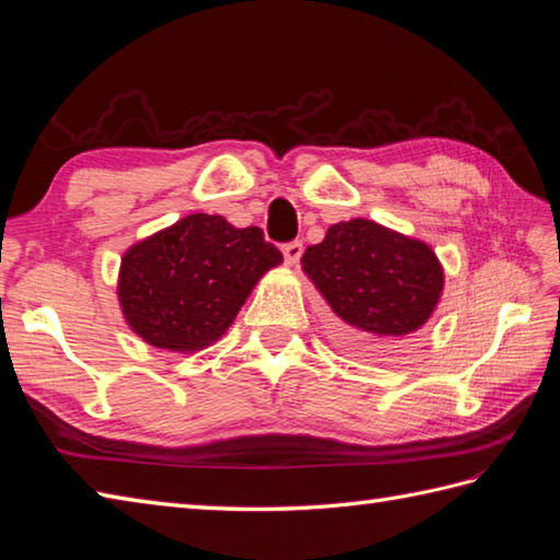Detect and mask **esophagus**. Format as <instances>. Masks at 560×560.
<instances>
[{"label": "esophagus", "instance_id": "esophagus-1", "mask_svg": "<svg viewBox=\"0 0 560 560\" xmlns=\"http://www.w3.org/2000/svg\"><path fill=\"white\" fill-rule=\"evenodd\" d=\"M281 249H283V257H287L289 265H295V261H299V259H301V255H303V243L293 241V243H287V245H283Z\"/></svg>", "mask_w": 560, "mask_h": 560}]
</instances>
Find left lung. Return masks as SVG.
Segmentation results:
<instances>
[{"instance_id": "1", "label": "left lung", "mask_w": 560, "mask_h": 560, "mask_svg": "<svg viewBox=\"0 0 560 560\" xmlns=\"http://www.w3.org/2000/svg\"><path fill=\"white\" fill-rule=\"evenodd\" d=\"M301 265L337 315L341 339L383 359L431 319L445 287L431 245L368 219L329 225Z\"/></svg>"}]
</instances>
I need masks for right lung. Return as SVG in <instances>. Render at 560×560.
<instances>
[{"label": "right lung", "mask_w": 560, "mask_h": 560, "mask_svg": "<svg viewBox=\"0 0 560 560\" xmlns=\"http://www.w3.org/2000/svg\"><path fill=\"white\" fill-rule=\"evenodd\" d=\"M281 261L257 225L189 213L127 249L117 301L129 329L151 347L195 353L229 331L257 281Z\"/></svg>", "instance_id": "obj_1"}]
</instances>
